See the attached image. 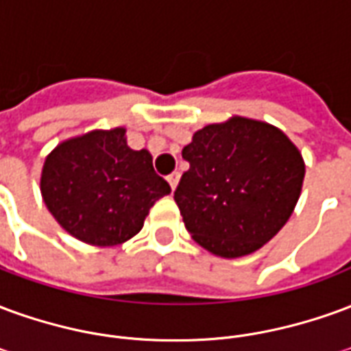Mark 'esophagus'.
I'll return each mask as SVG.
<instances>
[{"label": "esophagus", "mask_w": 351, "mask_h": 351, "mask_svg": "<svg viewBox=\"0 0 351 351\" xmlns=\"http://www.w3.org/2000/svg\"><path fill=\"white\" fill-rule=\"evenodd\" d=\"M178 180H180V175L178 173H173V175L167 176V182L171 184V190L175 191L176 186H178Z\"/></svg>", "instance_id": "1"}]
</instances>
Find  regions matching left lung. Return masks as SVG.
Wrapping results in <instances>:
<instances>
[{
  "label": "left lung",
  "mask_w": 351,
  "mask_h": 351,
  "mask_svg": "<svg viewBox=\"0 0 351 351\" xmlns=\"http://www.w3.org/2000/svg\"><path fill=\"white\" fill-rule=\"evenodd\" d=\"M190 169L175 201L191 239L214 256L254 254L286 226L299 201L304 160L276 125L231 116L193 133Z\"/></svg>",
  "instance_id": "obj_1"
}]
</instances>
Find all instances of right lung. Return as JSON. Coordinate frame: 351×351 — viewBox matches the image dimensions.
<instances>
[{"mask_svg": "<svg viewBox=\"0 0 351 351\" xmlns=\"http://www.w3.org/2000/svg\"><path fill=\"white\" fill-rule=\"evenodd\" d=\"M171 193L152 154L128 146L125 128L62 141L45 158L41 195L62 228L90 246H118L145 226L150 206Z\"/></svg>", "mask_w": 351, "mask_h": 351, "instance_id": "1", "label": "right lung"}]
</instances>
